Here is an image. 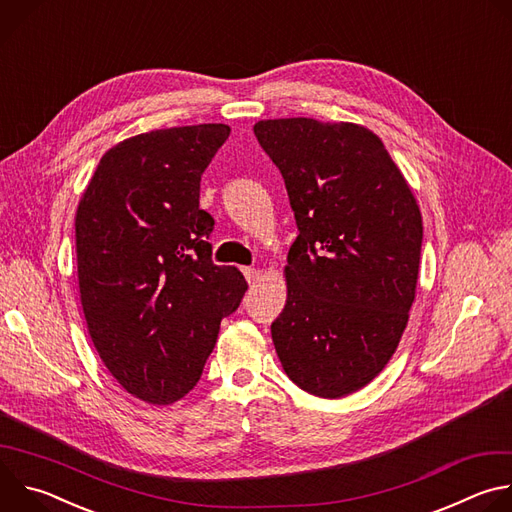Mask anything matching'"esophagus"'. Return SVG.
Here are the masks:
<instances>
[{
	"mask_svg": "<svg viewBox=\"0 0 512 512\" xmlns=\"http://www.w3.org/2000/svg\"><path fill=\"white\" fill-rule=\"evenodd\" d=\"M241 271H243V275H245V279H247L249 283H255V281L259 279V271H257L255 267H243Z\"/></svg>",
	"mask_w": 512,
	"mask_h": 512,
	"instance_id": "obj_1",
	"label": "esophagus"
}]
</instances>
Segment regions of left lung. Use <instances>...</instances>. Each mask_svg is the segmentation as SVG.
Masks as SVG:
<instances>
[{"instance_id":"obj_1","label":"left lung","mask_w":512,"mask_h":512,"mask_svg":"<svg viewBox=\"0 0 512 512\" xmlns=\"http://www.w3.org/2000/svg\"><path fill=\"white\" fill-rule=\"evenodd\" d=\"M253 131L283 176L300 231L287 253L285 308L271 324L281 367L310 395H350L385 369L407 326L419 206L367 127L291 117Z\"/></svg>"}]
</instances>
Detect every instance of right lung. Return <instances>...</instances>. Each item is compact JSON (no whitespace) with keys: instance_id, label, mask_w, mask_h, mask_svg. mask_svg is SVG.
Returning <instances> with one entry per match:
<instances>
[{"instance_id":"1","label":"right lung","mask_w":512,"mask_h":512,"mask_svg":"<svg viewBox=\"0 0 512 512\" xmlns=\"http://www.w3.org/2000/svg\"><path fill=\"white\" fill-rule=\"evenodd\" d=\"M231 127L202 123L123 139L101 158L77 208L81 304L117 383L154 405L198 383L221 320L247 291L214 265L200 178Z\"/></svg>"}]
</instances>
